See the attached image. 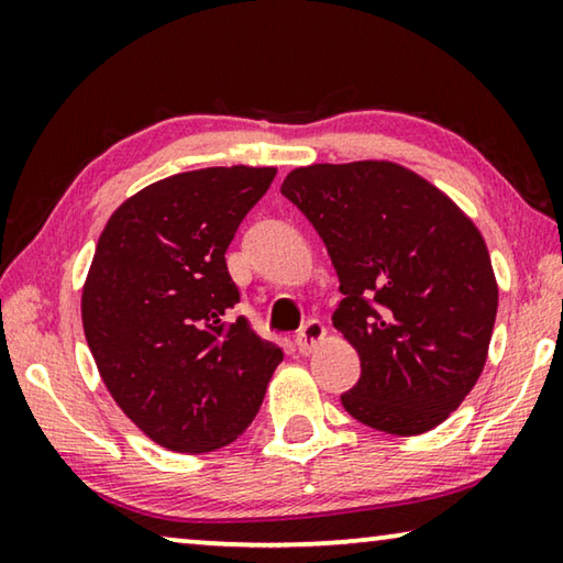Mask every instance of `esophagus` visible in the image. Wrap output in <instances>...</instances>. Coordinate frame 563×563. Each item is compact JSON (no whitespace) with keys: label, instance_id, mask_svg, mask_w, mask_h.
Segmentation results:
<instances>
[{"label":"esophagus","instance_id":"obj_1","mask_svg":"<svg viewBox=\"0 0 563 563\" xmlns=\"http://www.w3.org/2000/svg\"><path fill=\"white\" fill-rule=\"evenodd\" d=\"M322 338H325V325H322L320 320H308L300 328L298 335H295V345H298L300 355H310V352L320 345Z\"/></svg>","mask_w":563,"mask_h":563}]
</instances>
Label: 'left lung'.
I'll list each match as a JSON object with an SVG mask.
<instances>
[{
	"label": "left lung",
	"mask_w": 563,
	"mask_h": 563,
	"mask_svg": "<svg viewBox=\"0 0 563 563\" xmlns=\"http://www.w3.org/2000/svg\"><path fill=\"white\" fill-rule=\"evenodd\" d=\"M280 194L340 278L332 325L360 355L342 407L387 434L442 424L479 379L497 318L482 233L440 188L389 161L295 168Z\"/></svg>",
	"instance_id": "left-lung-1"
}]
</instances>
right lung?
I'll return each instance as SVG.
<instances>
[{"label": "right lung", "instance_id": "obj_1", "mask_svg": "<svg viewBox=\"0 0 563 563\" xmlns=\"http://www.w3.org/2000/svg\"><path fill=\"white\" fill-rule=\"evenodd\" d=\"M275 168L216 166L151 184L117 208L84 283V335L133 424L174 452H211L258 415L283 350L245 316L225 251Z\"/></svg>", "mask_w": 563, "mask_h": 563}]
</instances>
